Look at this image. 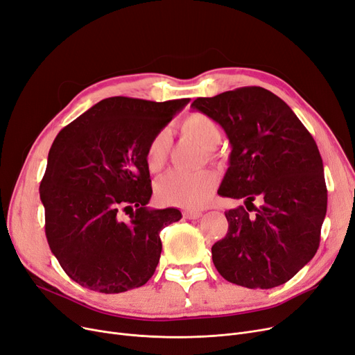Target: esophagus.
<instances>
[{"instance_id":"1","label":"esophagus","mask_w":355,"mask_h":355,"mask_svg":"<svg viewBox=\"0 0 355 355\" xmlns=\"http://www.w3.org/2000/svg\"><path fill=\"white\" fill-rule=\"evenodd\" d=\"M184 218L186 219H198L200 216H202V211L198 210H184Z\"/></svg>"}]
</instances>
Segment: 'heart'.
Returning <instances> with one entry per match:
<instances>
[{
	"instance_id": "b5f03b06",
	"label": "heart",
	"mask_w": 355,
	"mask_h": 355,
	"mask_svg": "<svg viewBox=\"0 0 355 355\" xmlns=\"http://www.w3.org/2000/svg\"><path fill=\"white\" fill-rule=\"evenodd\" d=\"M181 132L191 137L200 146L211 149L220 142V129L211 117L203 113H191L181 121ZM169 149V133L158 132L146 148V165L150 173H158L164 166ZM216 189V175L211 171L180 173L173 171L157 184V196L162 203L186 209L202 207L209 202Z\"/></svg>"
}]
</instances>
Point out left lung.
Segmentation results:
<instances>
[{
  "label": "left lung",
  "instance_id": "1",
  "mask_svg": "<svg viewBox=\"0 0 355 355\" xmlns=\"http://www.w3.org/2000/svg\"><path fill=\"white\" fill-rule=\"evenodd\" d=\"M191 107L218 121L232 145L218 194L242 198L246 206L225 211L227 234L211 246L216 270L248 288L284 284L315 257L327 214L328 190L315 139L290 107L263 87L198 97Z\"/></svg>",
  "mask_w": 355,
  "mask_h": 355
}]
</instances>
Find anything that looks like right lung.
I'll use <instances>...</instances> for the list:
<instances>
[{"label":"right lung","mask_w":355,"mask_h":355,"mask_svg":"<svg viewBox=\"0 0 355 355\" xmlns=\"http://www.w3.org/2000/svg\"><path fill=\"white\" fill-rule=\"evenodd\" d=\"M190 98H104L58 133L40 182L44 232L73 282L113 295L144 286L178 209L150 210L146 148Z\"/></svg>","instance_id":"right-lung-1"}]
</instances>
